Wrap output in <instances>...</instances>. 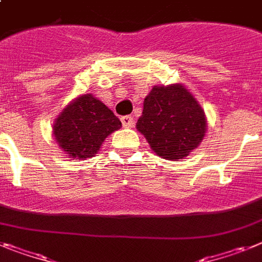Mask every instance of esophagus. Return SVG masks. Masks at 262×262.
Wrapping results in <instances>:
<instances>
[{
	"label": "esophagus",
	"instance_id": "34e87169",
	"mask_svg": "<svg viewBox=\"0 0 262 262\" xmlns=\"http://www.w3.org/2000/svg\"><path fill=\"white\" fill-rule=\"evenodd\" d=\"M121 122H122V126L124 127H132L133 124H135V121H133V117H132V116H124V117H121Z\"/></svg>",
	"mask_w": 262,
	"mask_h": 262
}]
</instances>
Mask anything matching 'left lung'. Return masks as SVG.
I'll return each mask as SVG.
<instances>
[{"label":"left lung","mask_w":262,"mask_h":262,"mask_svg":"<svg viewBox=\"0 0 262 262\" xmlns=\"http://www.w3.org/2000/svg\"><path fill=\"white\" fill-rule=\"evenodd\" d=\"M136 126L151 150L166 160L186 157L206 133L205 113L181 83L153 86Z\"/></svg>","instance_id":"left-lung-1"}]
</instances>
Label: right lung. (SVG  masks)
<instances>
[{"instance_id":"obj_1","label":"right lung","mask_w":262,"mask_h":262,"mask_svg":"<svg viewBox=\"0 0 262 262\" xmlns=\"http://www.w3.org/2000/svg\"><path fill=\"white\" fill-rule=\"evenodd\" d=\"M120 127L113 112L89 93L77 97L58 114L53 135L69 157L83 160L97 155L105 138Z\"/></svg>"}]
</instances>
